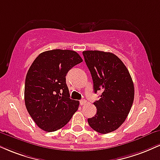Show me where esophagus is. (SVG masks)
Returning <instances> with one entry per match:
<instances>
[{"mask_svg": "<svg viewBox=\"0 0 160 160\" xmlns=\"http://www.w3.org/2000/svg\"><path fill=\"white\" fill-rule=\"evenodd\" d=\"M86 103H87V101H86L85 99H82V100H80V105H81V106L85 105Z\"/></svg>", "mask_w": 160, "mask_h": 160, "instance_id": "obj_1", "label": "esophagus"}]
</instances>
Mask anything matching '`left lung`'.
Wrapping results in <instances>:
<instances>
[{
	"instance_id": "1",
	"label": "left lung",
	"mask_w": 160,
	"mask_h": 160,
	"mask_svg": "<svg viewBox=\"0 0 160 160\" xmlns=\"http://www.w3.org/2000/svg\"><path fill=\"white\" fill-rule=\"evenodd\" d=\"M93 80L94 92L101 98L94 102L97 113L88 118L89 126L100 133L117 130L130 112L134 100V85L123 62L109 52H82Z\"/></svg>"
}]
</instances>
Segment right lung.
Listing matches in <instances>:
<instances>
[{
    "label": "right lung",
    "mask_w": 160,
    "mask_h": 160,
    "mask_svg": "<svg viewBox=\"0 0 160 160\" xmlns=\"http://www.w3.org/2000/svg\"><path fill=\"white\" fill-rule=\"evenodd\" d=\"M82 62L77 52L55 49L40 53L32 63L25 79V106L42 130L57 131L78 109L80 102L70 98L65 76Z\"/></svg>",
    "instance_id": "1"
}]
</instances>
